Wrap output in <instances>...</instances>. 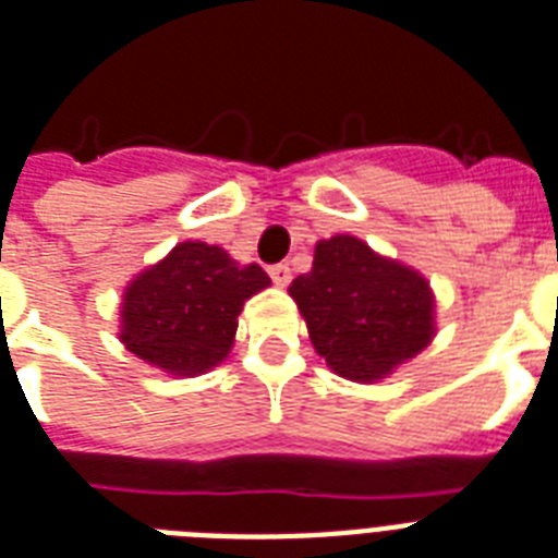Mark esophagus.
<instances>
[{
	"label": "esophagus",
	"mask_w": 558,
	"mask_h": 558,
	"mask_svg": "<svg viewBox=\"0 0 558 558\" xmlns=\"http://www.w3.org/2000/svg\"><path fill=\"white\" fill-rule=\"evenodd\" d=\"M269 275H271V280L278 283V287H287L289 280H292V269H289V263H275V266H269Z\"/></svg>",
	"instance_id": "esophagus-1"
}]
</instances>
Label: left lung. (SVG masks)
<instances>
[{"label":"left lung","instance_id":"obj_1","mask_svg":"<svg viewBox=\"0 0 558 558\" xmlns=\"http://www.w3.org/2000/svg\"><path fill=\"white\" fill-rule=\"evenodd\" d=\"M289 295L315 353L344 379H385L434 339L428 280L359 236L336 234L315 245L313 269L292 280Z\"/></svg>","mask_w":558,"mask_h":558}]
</instances>
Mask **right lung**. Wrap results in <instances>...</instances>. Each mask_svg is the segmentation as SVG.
Segmentation results:
<instances>
[{
    "mask_svg": "<svg viewBox=\"0 0 558 558\" xmlns=\"http://www.w3.org/2000/svg\"><path fill=\"white\" fill-rule=\"evenodd\" d=\"M269 283L257 263L240 266L219 245L187 240L124 289L118 339L147 365L199 376L226 362L236 315Z\"/></svg>",
    "mask_w": 558,
    "mask_h": 558,
    "instance_id": "obj_1",
    "label": "right lung"
}]
</instances>
